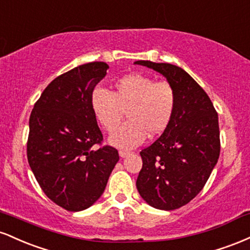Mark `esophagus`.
<instances>
[{
    "mask_svg": "<svg viewBox=\"0 0 250 250\" xmlns=\"http://www.w3.org/2000/svg\"><path fill=\"white\" fill-rule=\"evenodd\" d=\"M119 155H120V157H125V156H128L129 155V151H123V150H120L119 151Z\"/></svg>",
    "mask_w": 250,
    "mask_h": 250,
    "instance_id": "34e87169",
    "label": "esophagus"
}]
</instances>
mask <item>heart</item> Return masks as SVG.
I'll use <instances>...</instances> for the list:
<instances>
[{"mask_svg": "<svg viewBox=\"0 0 250 250\" xmlns=\"http://www.w3.org/2000/svg\"><path fill=\"white\" fill-rule=\"evenodd\" d=\"M176 103V91L170 83L155 82L142 74L120 77L111 93L96 88L90 96L91 110L108 133L116 130L125 111L127 114L129 121L109 137L111 145L121 149L137 147L148 134H162L173 120Z\"/></svg>", "mask_w": 250, "mask_h": 250, "instance_id": "b5f03b06", "label": "heart"}]
</instances>
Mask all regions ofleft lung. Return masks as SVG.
<instances>
[{"mask_svg":"<svg viewBox=\"0 0 250 250\" xmlns=\"http://www.w3.org/2000/svg\"><path fill=\"white\" fill-rule=\"evenodd\" d=\"M167 79L177 103L170 125L140 153L136 180L140 195L151 207L174 210L202 190L220 156L219 116L213 103L187 71L170 63L136 61Z\"/></svg>","mask_w":250,"mask_h":250,"instance_id":"8db88e82","label":"left lung"}]
</instances>
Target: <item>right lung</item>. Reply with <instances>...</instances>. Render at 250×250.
<instances>
[{
  "label": "right lung",
  "mask_w": 250,
  "mask_h": 250,
  "mask_svg": "<svg viewBox=\"0 0 250 250\" xmlns=\"http://www.w3.org/2000/svg\"><path fill=\"white\" fill-rule=\"evenodd\" d=\"M108 69L105 62H90L57 76L30 114V169L44 194L65 210L93 206L120 159L115 148H94L103 136L90 96Z\"/></svg>",
  "instance_id": "add662e5"
}]
</instances>
